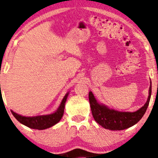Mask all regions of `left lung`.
Listing matches in <instances>:
<instances>
[{
    "mask_svg": "<svg viewBox=\"0 0 158 158\" xmlns=\"http://www.w3.org/2000/svg\"><path fill=\"white\" fill-rule=\"evenodd\" d=\"M151 81H150L147 101L146 102L143 107L134 112H129V111L123 112V111L110 109L104 104H99L96 101L93 93L89 92V103L95 121L105 129L111 130V131H121L134 126L140 120L146 113L151 96Z\"/></svg>",
    "mask_w": 158,
    "mask_h": 158,
    "instance_id": "1",
    "label": "left lung"
}]
</instances>
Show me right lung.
I'll return each instance as SVG.
<instances>
[{"label": "right lung", "instance_id": "right-lung-1", "mask_svg": "<svg viewBox=\"0 0 158 158\" xmlns=\"http://www.w3.org/2000/svg\"><path fill=\"white\" fill-rule=\"evenodd\" d=\"M69 93H66L64 96L63 100H62V103L57 109L55 112L50 114V115H38V116L33 117H26L22 116L17 113L12 111V114L13 116L19 121L20 123L23 124L25 126L32 129L36 130H44L47 129L49 127H51L56 123H58L61 118H62V115L64 114V109H65V104L67 100Z\"/></svg>", "mask_w": 158, "mask_h": 158}]
</instances>
